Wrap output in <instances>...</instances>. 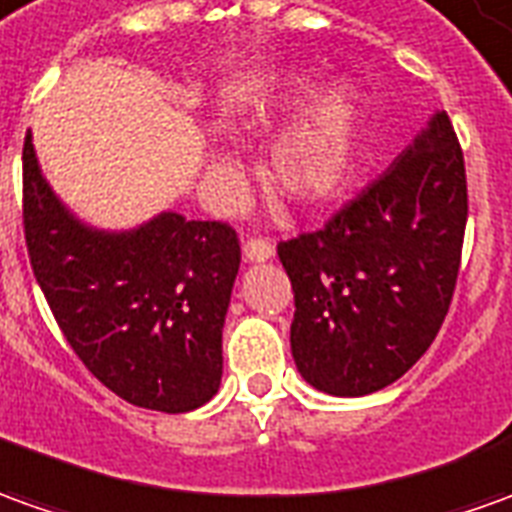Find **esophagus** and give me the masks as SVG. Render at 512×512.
<instances>
[{
    "instance_id": "1",
    "label": "esophagus",
    "mask_w": 512,
    "mask_h": 512,
    "mask_svg": "<svg viewBox=\"0 0 512 512\" xmlns=\"http://www.w3.org/2000/svg\"><path fill=\"white\" fill-rule=\"evenodd\" d=\"M242 253L248 262H267L273 256V242L270 239H248Z\"/></svg>"
}]
</instances>
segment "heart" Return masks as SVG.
<instances>
[{
  "instance_id": "b5f03b06",
  "label": "heart",
  "mask_w": 512,
  "mask_h": 512,
  "mask_svg": "<svg viewBox=\"0 0 512 512\" xmlns=\"http://www.w3.org/2000/svg\"><path fill=\"white\" fill-rule=\"evenodd\" d=\"M315 80L290 74L273 97L250 108V122H267L290 114L312 97ZM365 142L362 100L348 83L329 88L298 119L276 136L267 153V183L278 195L301 206H317L337 197L354 181ZM209 175L222 186H234L239 167L228 153L209 155Z\"/></svg>"
}]
</instances>
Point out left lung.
<instances>
[{
	"mask_svg": "<svg viewBox=\"0 0 512 512\" xmlns=\"http://www.w3.org/2000/svg\"><path fill=\"white\" fill-rule=\"evenodd\" d=\"M465 220L463 150L438 111L320 231L278 242L303 379L329 396H368L424 357L449 312Z\"/></svg>",
	"mask_w": 512,
	"mask_h": 512,
	"instance_id": "1",
	"label": "left lung"
}]
</instances>
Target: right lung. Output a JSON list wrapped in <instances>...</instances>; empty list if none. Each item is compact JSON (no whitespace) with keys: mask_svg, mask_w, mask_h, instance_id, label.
<instances>
[{"mask_svg":"<svg viewBox=\"0 0 512 512\" xmlns=\"http://www.w3.org/2000/svg\"><path fill=\"white\" fill-rule=\"evenodd\" d=\"M21 164L35 281L80 362L144 410L175 415L211 401L242 259L234 228L161 211L130 231H100L49 189L30 133Z\"/></svg>","mask_w":512,"mask_h":512,"instance_id":"1","label":"right lung"}]
</instances>
